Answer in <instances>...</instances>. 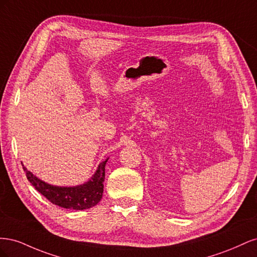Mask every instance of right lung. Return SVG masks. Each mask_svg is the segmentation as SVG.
Segmentation results:
<instances>
[{"instance_id":"add662e5","label":"right lung","mask_w":257,"mask_h":257,"mask_svg":"<svg viewBox=\"0 0 257 257\" xmlns=\"http://www.w3.org/2000/svg\"><path fill=\"white\" fill-rule=\"evenodd\" d=\"M108 159L99 164L95 175L91 180L82 185L77 186H54L40 180L32 173L22 165L28 180L42 195L50 203L62 208L83 210L95 206L102 199L105 180V165Z\"/></svg>"}]
</instances>
